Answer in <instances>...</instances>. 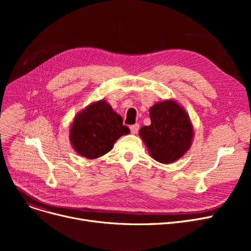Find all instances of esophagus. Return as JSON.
<instances>
[{"mask_svg":"<svg viewBox=\"0 0 251 251\" xmlns=\"http://www.w3.org/2000/svg\"><path fill=\"white\" fill-rule=\"evenodd\" d=\"M130 130H131V133H137L138 130H139V124H134V125H131L130 126Z\"/></svg>","mask_w":251,"mask_h":251,"instance_id":"esophagus-1","label":"esophagus"}]
</instances>
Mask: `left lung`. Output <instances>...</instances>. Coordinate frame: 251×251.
Wrapping results in <instances>:
<instances>
[{
    "instance_id": "1",
    "label": "left lung",
    "mask_w": 251,
    "mask_h": 251,
    "mask_svg": "<svg viewBox=\"0 0 251 251\" xmlns=\"http://www.w3.org/2000/svg\"><path fill=\"white\" fill-rule=\"evenodd\" d=\"M151 125L139 130V136L156 162L171 164L190 149L193 125L189 115L175 100L154 103L150 109Z\"/></svg>"
}]
</instances>
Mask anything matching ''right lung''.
<instances>
[{"label": "right lung", "mask_w": 251, "mask_h": 251, "mask_svg": "<svg viewBox=\"0 0 251 251\" xmlns=\"http://www.w3.org/2000/svg\"><path fill=\"white\" fill-rule=\"evenodd\" d=\"M129 133L122 117L107 100H100L91 102L74 117L69 139L77 153L94 160L109 152L119 138Z\"/></svg>", "instance_id": "1"}]
</instances>
